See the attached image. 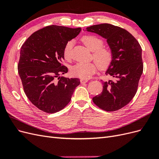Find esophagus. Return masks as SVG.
Here are the masks:
<instances>
[{"mask_svg":"<svg viewBox=\"0 0 159 159\" xmlns=\"http://www.w3.org/2000/svg\"><path fill=\"white\" fill-rule=\"evenodd\" d=\"M88 80H85V79H81L80 80V82L81 84H85L86 82H88Z\"/></svg>","mask_w":159,"mask_h":159,"instance_id":"1","label":"esophagus"}]
</instances>
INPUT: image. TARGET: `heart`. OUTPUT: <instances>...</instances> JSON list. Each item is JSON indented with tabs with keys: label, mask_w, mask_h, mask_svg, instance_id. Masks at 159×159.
<instances>
[{
	"label": "heart",
	"mask_w": 159,
	"mask_h": 159,
	"mask_svg": "<svg viewBox=\"0 0 159 159\" xmlns=\"http://www.w3.org/2000/svg\"><path fill=\"white\" fill-rule=\"evenodd\" d=\"M81 41L88 48L92 51V58L96 61L83 63L80 62L71 67V73L75 77L87 80L93 75L98 70L107 69L111 64L113 59L112 50L109 47L104 46V42L100 38L88 34L81 38ZM73 46L72 41L68 42L64 48V57L66 60L71 57V50Z\"/></svg>",
	"instance_id": "heart-1"
}]
</instances>
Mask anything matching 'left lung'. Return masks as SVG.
Returning a JSON list of instances; mask_svg holds the SVG:
<instances>
[{
  "label": "left lung",
  "mask_w": 159,
  "mask_h": 159,
  "mask_svg": "<svg viewBox=\"0 0 159 159\" xmlns=\"http://www.w3.org/2000/svg\"><path fill=\"white\" fill-rule=\"evenodd\" d=\"M106 38L113 54L107 75L113 80L103 83L102 93L93 103L106 111H115L127 105L135 95L143 71L142 48L139 42L124 28L103 23L86 28Z\"/></svg>",
  "instance_id": "8db88e82"
}]
</instances>
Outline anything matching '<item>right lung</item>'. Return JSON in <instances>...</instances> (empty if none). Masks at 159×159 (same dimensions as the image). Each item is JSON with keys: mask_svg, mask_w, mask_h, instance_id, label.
<instances>
[{"mask_svg": "<svg viewBox=\"0 0 159 159\" xmlns=\"http://www.w3.org/2000/svg\"><path fill=\"white\" fill-rule=\"evenodd\" d=\"M81 30L48 26L34 32L21 47L18 71L24 91L31 103L44 112L63 109L80 84L78 78L59 75L68 71L63 65L64 47Z\"/></svg>", "mask_w": 159, "mask_h": 159, "instance_id": "1", "label": "right lung"}]
</instances>
